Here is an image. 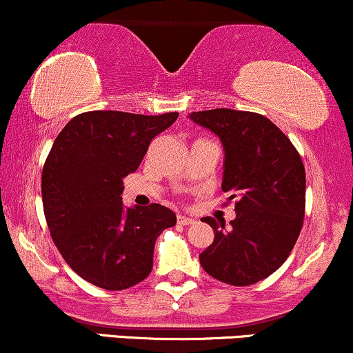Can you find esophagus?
<instances>
[{
    "instance_id": "1",
    "label": "esophagus",
    "mask_w": 353,
    "mask_h": 353,
    "mask_svg": "<svg viewBox=\"0 0 353 353\" xmlns=\"http://www.w3.org/2000/svg\"><path fill=\"white\" fill-rule=\"evenodd\" d=\"M177 224H181V225H190V224H196V219H192V217H185V216H177Z\"/></svg>"
}]
</instances>
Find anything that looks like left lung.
<instances>
[{
  "label": "left lung",
  "instance_id": "8db88e82",
  "mask_svg": "<svg viewBox=\"0 0 353 353\" xmlns=\"http://www.w3.org/2000/svg\"><path fill=\"white\" fill-rule=\"evenodd\" d=\"M189 119L224 145L222 190L236 199V219L225 225L204 217L214 242L199 255L202 269L230 285L269 277L292 252L305 214V169L297 149L265 116L210 109Z\"/></svg>",
  "mask_w": 353,
  "mask_h": 353
}]
</instances>
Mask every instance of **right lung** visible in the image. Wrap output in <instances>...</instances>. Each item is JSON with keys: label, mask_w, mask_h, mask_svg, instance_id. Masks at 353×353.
<instances>
[{"label": "right lung", "mask_w": 353, "mask_h": 353, "mask_svg": "<svg viewBox=\"0 0 353 353\" xmlns=\"http://www.w3.org/2000/svg\"><path fill=\"white\" fill-rule=\"evenodd\" d=\"M177 116L89 111L56 137L41 176L44 216L64 261L92 285L123 290L143 282L156 239L176 225L171 209L124 208L121 196L124 177Z\"/></svg>", "instance_id": "1"}]
</instances>
